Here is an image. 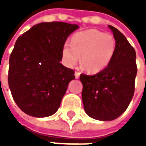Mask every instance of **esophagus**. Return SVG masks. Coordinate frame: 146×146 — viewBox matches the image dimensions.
Returning a JSON list of instances; mask_svg holds the SVG:
<instances>
[{
	"instance_id": "1",
	"label": "esophagus",
	"mask_w": 146,
	"mask_h": 146,
	"mask_svg": "<svg viewBox=\"0 0 146 146\" xmlns=\"http://www.w3.org/2000/svg\"><path fill=\"white\" fill-rule=\"evenodd\" d=\"M80 73L78 72V71H76V72H75V77H76V79H78L80 77Z\"/></svg>"
}]
</instances>
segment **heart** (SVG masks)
Masks as SVG:
<instances>
[{"mask_svg": "<svg viewBox=\"0 0 146 146\" xmlns=\"http://www.w3.org/2000/svg\"><path fill=\"white\" fill-rule=\"evenodd\" d=\"M116 51V40L110 33L99 30H84L75 33L62 48V57L69 66H75L81 56L84 70L91 73L103 70L110 65Z\"/></svg>", "mask_w": 146, "mask_h": 146, "instance_id": "1", "label": "heart"}]
</instances>
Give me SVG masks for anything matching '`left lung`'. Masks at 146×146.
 <instances>
[{"label":"left lung","instance_id":"obj_1","mask_svg":"<svg viewBox=\"0 0 146 146\" xmlns=\"http://www.w3.org/2000/svg\"><path fill=\"white\" fill-rule=\"evenodd\" d=\"M116 40V51L110 65L95 75L80 74L82 100L86 113L93 119H116L128 107L135 93L136 53L124 35L109 26Z\"/></svg>","mask_w":146,"mask_h":146}]
</instances>
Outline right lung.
<instances>
[{"label":"right lung","instance_id":"obj_1","mask_svg":"<svg viewBox=\"0 0 146 146\" xmlns=\"http://www.w3.org/2000/svg\"><path fill=\"white\" fill-rule=\"evenodd\" d=\"M76 24L40 23L17 39L9 58L8 85L23 112L34 117L53 115L59 108L74 70L60 63L67 37Z\"/></svg>","mask_w":146,"mask_h":146}]
</instances>
